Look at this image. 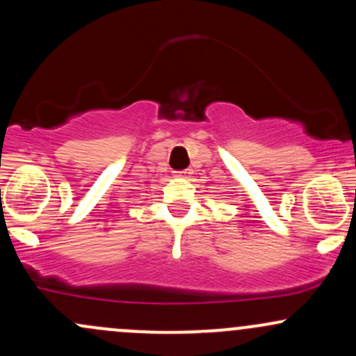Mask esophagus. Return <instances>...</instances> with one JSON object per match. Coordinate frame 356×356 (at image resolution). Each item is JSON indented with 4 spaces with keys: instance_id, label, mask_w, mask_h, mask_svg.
Segmentation results:
<instances>
[{
    "instance_id": "1",
    "label": "esophagus",
    "mask_w": 356,
    "mask_h": 356,
    "mask_svg": "<svg viewBox=\"0 0 356 356\" xmlns=\"http://www.w3.org/2000/svg\"><path fill=\"white\" fill-rule=\"evenodd\" d=\"M191 174V170H179V172H175V177H187V175Z\"/></svg>"
}]
</instances>
